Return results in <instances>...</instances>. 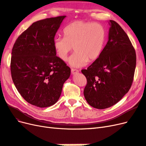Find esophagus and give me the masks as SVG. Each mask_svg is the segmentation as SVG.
I'll return each instance as SVG.
<instances>
[{
  "label": "esophagus",
  "mask_w": 146,
  "mask_h": 146,
  "mask_svg": "<svg viewBox=\"0 0 146 146\" xmlns=\"http://www.w3.org/2000/svg\"><path fill=\"white\" fill-rule=\"evenodd\" d=\"M71 72H72V74H74L78 73L79 72V70H78L77 69H75V68H72L71 69Z\"/></svg>",
  "instance_id": "obj_1"
}]
</instances>
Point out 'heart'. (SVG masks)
<instances>
[{
    "label": "heart",
    "instance_id": "b5f03b06",
    "mask_svg": "<svg viewBox=\"0 0 146 146\" xmlns=\"http://www.w3.org/2000/svg\"><path fill=\"white\" fill-rule=\"evenodd\" d=\"M64 35L54 40L56 54L61 60L66 61L74 46L75 52L70 59V64L81 67L100 57L107 33L104 25L100 23L76 21L65 27Z\"/></svg>",
    "mask_w": 146,
    "mask_h": 146
}]
</instances>
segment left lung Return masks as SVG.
Segmentation results:
<instances>
[{
    "mask_svg": "<svg viewBox=\"0 0 146 146\" xmlns=\"http://www.w3.org/2000/svg\"><path fill=\"white\" fill-rule=\"evenodd\" d=\"M109 23V40L100 57L81 70L87 79L84 97L98 109L115 105L129 92L136 68L135 50L127 35L115 21Z\"/></svg>",
    "mask_w": 146,
    "mask_h": 146,
    "instance_id": "left-lung-1",
    "label": "left lung"
}]
</instances>
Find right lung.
I'll list each match as a JSON object with an SVG mask.
<instances>
[{
    "instance_id": "obj_1",
    "label": "right lung",
    "mask_w": 146,
    "mask_h": 146,
    "mask_svg": "<svg viewBox=\"0 0 146 146\" xmlns=\"http://www.w3.org/2000/svg\"><path fill=\"white\" fill-rule=\"evenodd\" d=\"M65 16L34 22L13 45L11 74L17 91L30 104L47 107L57 102L70 68L56 56L54 36Z\"/></svg>"
}]
</instances>
